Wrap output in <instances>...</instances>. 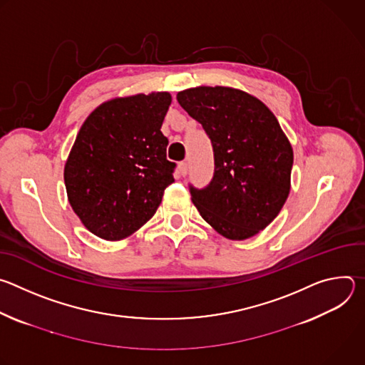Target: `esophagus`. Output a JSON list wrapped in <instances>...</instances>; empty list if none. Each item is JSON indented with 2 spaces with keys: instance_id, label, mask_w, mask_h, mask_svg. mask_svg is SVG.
<instances>
[{
  "instance_id": "1",
  "label": "esophagus",
  "mask_w": 365,
  "mask_h": 365,
  "mask_svg": "<svg viewBox=\"0 0 365 365\" xmlns=\"http://www.w3.org/2000/svg\"><path fill=\"white\" fill-rule=\"evenodd\" d=\"M178 169H179V173H180L182 176H186V175H187V170H189V166H187L186 162H182V163H179Z\"/></svg>"
}]
</instances>
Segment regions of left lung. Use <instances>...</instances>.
Returning a JSON list of instances; mask_svg holds the SVG:
<instances>
[{
  "label": "left lung",
  "instance_id": "left-lung-1",
  "mask_svg": "<svg viewBox=\"0 0 365 365\" xmlns=\"http://www.w3.org/2000/svg\"><path fill=\"white\" fill-rule=\"evenodd\" d=\"M176 98L214 147V178L203 189L190 186L193 205L222 237H254L279 215L289 196V138L264 103L244 91L196 86Z\"/></svg>",
  "mask_w": 365,
  "mask_h": 365
}]
</instances>
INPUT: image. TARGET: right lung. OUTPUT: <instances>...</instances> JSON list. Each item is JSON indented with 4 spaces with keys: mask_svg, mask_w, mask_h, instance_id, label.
I'll return each mask as SVG.
<instances>
[{
    "mask_svg": "<svg viewBox=\"0 0 365 365\" xmlns=\"http://www.w3.org/2000/svg\"><path fill=\"white\" fill-rule=\"evenodd\" d=\"M169 92L114 98L82 124L65 165L68 200L96 237L120 241L140 230L175 182L160 131Z\"/></svg>",
    "mask_w": 365,
    "mask_h": 365,
    "instance_id": "add662e5",
    "label": "right lung"
}]
</instances>
